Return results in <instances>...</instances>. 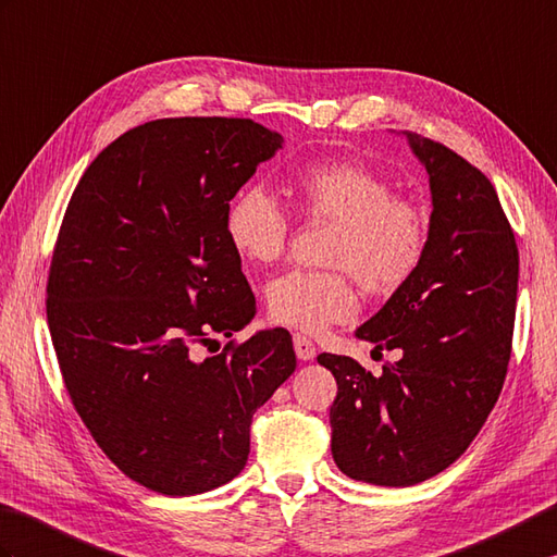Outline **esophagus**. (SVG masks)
Masks as SVG:
<instances>
[{
  "mask_svg": "<svg viewBox=\"0 0 557 557\" xmlns=\"http://www.w3.org/2000/svg\"><path fill=\"white\" fill-rule=\"evenodd\" d=\"M294 351H296V356H299L301 360H313L315 358V344L310 342L306 334L296 332L294 334Z\"/></svg>",
  "mask_w": 557,
  "mask_h": 557,
  "instance_id": "34e87169",
  "label": "esophagus"
}]
</instances>
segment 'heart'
<instances>
[{
    "mask_svg": "<svg viewBox=\"0 0 557 557\" xmlns=\"http://www.w3.org/2000/svg\"><path fill=\"white\" fill-rule=\"evenodd\" d=\"M296 211L332 223L327 270H289L268 284V315L277 325L318 334L358 310V280L370 296H394L422 268L430 249V218L404 197L389 177L358 159L315 161L292 177ZM225 237L242 261L270 265L287 249L292 220L261 187H244L230 199Z\"/></svg>",
    "mask_w": 557,
    "mask_h": 557,
    "instance_id": "b5f03b06",
    "label": "heart"
}]
</instances>
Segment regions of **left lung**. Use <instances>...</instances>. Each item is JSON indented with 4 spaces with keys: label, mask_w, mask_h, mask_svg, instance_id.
<instances>
[{
    "label": "left lung",
    "mask_w": 557,
    "mask_h": 557,
    "mask_svg": "<svg viewBox=\"0 0 557 557\" xmlns=\"http://www.w3.org/2000/svg\"><path fill=\"white\" fill-rule=\"evenodd\" d=\"M430 173V249L356 337L398 351L380 377L320 354L337 380L332 458L351 480L412 486L454 465L496 406L512 351L520 256L491 180L442 141L410 135Z\"/></svg>",
    "instance_id": "left-lung-1"
}]
</instances>
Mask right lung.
<instances>
[{"instance_id": "add662e5", "label": "right lung", "mask_w": 557, "mask_h": 557, "mask_svg": "<svg viewBox=\"0 0 557 557\" xmlns=\"http://www.w3.org/2000/svg\"><path fill=\"white\" fill-rule=\"evenodd\" d=\"M280 147L249 119L149 121L89 163L61 220L47 322L63 384L115 468L163 496L237 476L253 412L296 370L282 327L197 358L256 315L223 218Z\"/></svg>"}]
</instances>
